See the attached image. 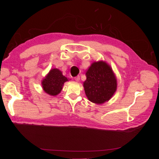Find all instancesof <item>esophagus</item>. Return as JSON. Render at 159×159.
Returning <instances> with one entry per match:
<instances>
[{"label":"esophagus","mask_w":159,"mask_h":159,"mask_svg":"<svg viewBox=\"0 0 159 159\" xmlns=\"http://www.w3.org/2000/svg\"><path fill=\"white\" fill-rule=\"evenodd\" d=\"M80 78L79 75L76 76V77H75V78H74V80H75L76 81H80Z\"/></svg>","instance_id":"1"}]
</instances>
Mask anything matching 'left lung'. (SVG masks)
<instances>
[{"mask_svg":"<svg viewBox=\"0 0 159 159\" xmlns=\"http://www.w3.org/2000/svg\"><path fill=\"white\" fill-rule=\"evenodd\" d=\"M84 88L89 101L101 105L108 102L117 88L116 75L106 61H93L85 72Z\"/></svg>","mask_w":159,"mask_h":159,"instance_id":"8db88e82","label":"left lung"}]
</instances>
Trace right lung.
I'll return each instance as SVG.
<instances>
[{
  "label": "right lung",
  "mask_w": 159,
  "mask_h": 159,
  "mask_svg": "<svg viewBox=\"0 0 159 159\" xmlns=\"http://www.w3.org/2000/svg\"><path fill=\"white\" fill-rule=\"evenodd\" d=\"M69 81L57 68H52L42 80V87L44 92L51 96L58 95L63 89L65 82Z\"/></svg>",
  "instance_id": "add662e5"
}]
</instances>
